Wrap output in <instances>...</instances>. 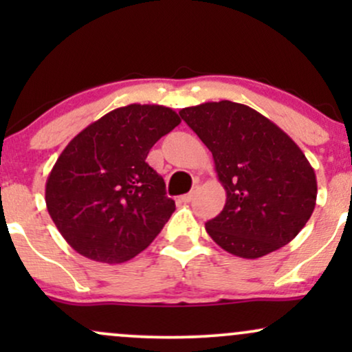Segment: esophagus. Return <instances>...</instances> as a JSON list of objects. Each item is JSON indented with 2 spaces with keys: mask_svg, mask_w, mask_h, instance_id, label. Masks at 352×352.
<instances>
[{
  "mask_svg": "<svg viewBox=\"0 0 352 352\" xmlns=\"http://www.w3.org/2000/svg\"><path fill=\"white\" fill-rule=\"evenodd\" d=\"M193 195H195V192H190V193H185V195L180 197V201H184V204H188V201L193 200Z\"/></svg>",
  "mask_w": 352,
  "mask_h": 352,
  "instance_id": "34e87169",
  "label": "esophagus"
}]
</instances>
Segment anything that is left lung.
Wrapping results in <instances>:
<instances>
[{
    "instance_id": "1",
    "label": "left lung",
    "mask_w": 352,
    "mask_h": 352,
    "mask_svg": "<svg viewBox=\"0 0 352 352\" xmlns=\"http://www.w3.org/2000/svg\"><path fill=\"white\" fill-rule=\"evenodd\" d=\"M182 119L212 152L225 207L205 223L225 252L260 258L288 245L316 205L314 168L286 132L245 104L185 107Z\"/></svg>"
}]
</instances>
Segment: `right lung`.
Here are the masks:
<instances>
[{
	"instance_id": "right-lung-1",
	"label": "right lung",
	"mask_w": 352,
	"mask_h": 352,
	"mask_svg": "<svg viewBox=\"0 0 352 352\" xmlns=\"http://www.w3.org/2000/svg\"><path fill=\"white\" fill-rule=\"evenodd\" d=\"M179 124L170 107L131 104L87 125L66 145L47 177L46 207L79 254L124 263L159 235L175 201L145 159Z\"/></svg>"
}]
</instances>
